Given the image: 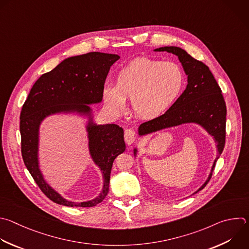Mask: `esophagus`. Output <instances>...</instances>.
Here are the masks:
<instances>
[{
  "label": "esophagus",
  "instance_id": "esophagus-1",
  "mask_svg": "<svg viewBox=\"0 0 249 249\" xmlns=\"http://www.w3.org/2000/svg\"><path fill=\"white\" fill-rule=\"evenodd\" d=\"M124 139L127 144H132L136 140V132L133 129H126L124 132Z\"/></svg>",
  "mask_w": 249,
  "mask_h": 249
}]
</instances>
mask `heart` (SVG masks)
Returning <instances> with one entry per match:
<instances>
[{
  "mask_svg": "<svg viewBox=\"0 0 249 249\" xmlns=\"http://www.w3.org/2000/svg\"><path fill=\"white\" fill-rule=\"evenodd\" d=\"M185 76L173 61L140 57L122 67L114 77V86L104 88V102L115 115L124 111L131 100L134 114L142 119L160 116L181 95Z\"/></svg>",
  "mask_w": 249,
  "mask_h": 249,
  "instance_id": "obj_1",
  "label": "heart"
}]
</instances>
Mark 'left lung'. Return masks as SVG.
Listing matches in <instances>:
<instances>
[{"label": "left lung", "mask_w": 249, "mask_h": 249, "mask_svg": "<svg viewBox=\"0 0 249 249\" xmlns=\"http://www.w3.org/2000/svg\"><path fill=\"white\" fill-rule=\"evenodd\" d=\"M154 52H167L178 56L188 76L186 90L164 114L144 122L139 127V136H145L166 128L187 123L201 126L214 138L217 143V156L212 165L211 172L205 183L193 195L201 191L211 179L217 159L220 157L226 139L227 108L222 91L209 67L190 55L179 47H162ZM137 155V148H134Z\"/></svg>", "instance_id": "1"}]
</instances>
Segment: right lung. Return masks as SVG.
Instances as JSON below:
<instances>
[{
    "label": "right lung",
    "instance_id": "1",
    "mask_svg": "<svg viewBox=\"0 0 249 249\" xmlns=\"http://www.w3.org/2000/svg\"><path fill=\"white\" fill-rule=\"evenodd\" d=\"M119 58L118 54L100 52L65 58L35 82L22 107L19 128L24 164L41 191L57 204L92 207L107 196L113 161L126 148L124 131L116 124H96L89 105L102 102L110 66ZM59 113H76L89 118L87 129L90 155L101 169L104 179L102 193L92 201L74 203L65 200L45 182L39 170V125L46 117Z\"/></svg>",
    "mask_w": 249,
    "mask_h": 249
}]
</instances>
